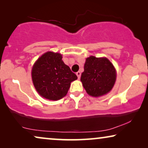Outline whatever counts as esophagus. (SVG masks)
<instances>
[{"instance_id":"1","label":"esophagus","mask_w":148,"mask_h":148,"mask_svg":"<svg viewBox=\"0 0 148 148\" xmlns=\"http://www.w3.org/2000/svg\"><path fill=\"white\" fill-rule=\"evenodd\" d=\"M76 75H77V76L79 79L80 77H81V73L79 71H78L77 73H76Z\"/></svg>"}]
</instances>
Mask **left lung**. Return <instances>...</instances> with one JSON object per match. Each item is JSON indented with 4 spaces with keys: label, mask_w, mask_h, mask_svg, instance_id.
Returning <instances> with one entry per match:
<instances>
[{
    "label": "left lung",
    "mask_w": 148,
    "mask_h": 148,
    "mask_svg": "<svg viewBox=\"0 0 148 148\" xmlns=\"http://www.w3.org/2000/svg\"><path fill=\"white\" fill-rule=\"evenodd\" d=\"M116 79V71L106 57L86 58L81 82L90 96L98 98L110 92Z\"/></svg>",
    "instance_id": "8db88e82"
}]
</instances>
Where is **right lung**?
Segmentation results:
<instances>
[{
	"instance_id": "1",
	"label": "right lung",
	"mask_w": 148,
	"mask_h": 148,
	"mask_svg": "<svg viewBox=\"0 0 148 148\" xmlns=\"http://www.w3.org/2000/svg\"><path fill=\"white\" fill-rule=\"evenodd\" d=\"M62 55L48 51L40 56L32 69V79L36 90L42 98L56 101L64 97L71 83L77 77L64 63Z\"/></svg>"
}]
</instances>
